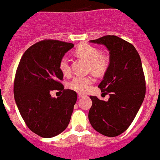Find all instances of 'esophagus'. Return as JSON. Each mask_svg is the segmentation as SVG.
<instances>
[{
	"instance_id": "esophagus-1",
	"label": "esophagus",
	"mask_w": 160,
	"mask_h": 160,
	"mask_svg": "<svg viewBox=\"0 0 160 160\" xmlns=\"http://www.w3.org/2000/svg\"><path fill=\"white\" fill-rule=\"evenodd\" d=\"M78 96H79V98H82V97H83V96H84V95L81 94V93H79Z\"/></svg>"
}]
</instances>
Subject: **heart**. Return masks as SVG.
Masks as SVG:
<instances>
[{"instance_id": "obj_1", "label": "heart", "mask_w": 160, "mask_h": 160, "mask_svg": "<svg viewBox=\"0 0 160 160\" xmlns=\"http://www.w3.org/2000/svg\"><path fill=\"white\" fill-rule=\"evenodd\" d=\"M77 55L88 61L91 70L96 74L103 73L108 64V60L105 56L100 55V51L89 44H82L77 49ZM59 68L64 75L69 74L71 72L69 59L64 56L60 59ZM93 79L90 77H77L70 82L69 87L80 92H86L90 88Z\"/></svg>"}]
</instances>
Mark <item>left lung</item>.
I'll return each instance as SVG.
<instances>
[{
    "mask_svg": "<svg viewBox=\"0 0 160 160\" xmlns=\"http://www.w3.org/2000/svg\"><path fill=\"white\" fill-rule=\"evenodd\" d=\"M91 43L109 51V64L98 87L109 94L108 101L90 96L91 125L96 132L115 137L128 128L144 100L146 87L142 62L132 44L116 36H104Z\"/></svg>",
    "mask_w": 160,
    "mask_h": 160,
    "instance_id": "8db88e82",
    "label": "left lung"
}]
</instances>
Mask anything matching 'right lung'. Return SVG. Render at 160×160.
<instances>
[{"label": "right lung", "mask_w": 160, "mask_h": 160, "mask_svg": "<svg viewBox=\"0 0 160 160\" xmlns=\"http://www.w3.org/2000/svg\"><path fill=\"white\" fill-rule=\"evenodd\" d=\"M73 47L72 43L60 41H39L25 51L17 68L13 88L16 103L28 128L43 138L64 132L71 119L77 95L64 89L59 63ZM52 90H63V94L52 98Z\"/></svg>", "instance_id": "1"}]
</instances>
